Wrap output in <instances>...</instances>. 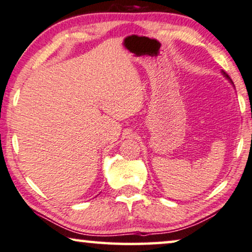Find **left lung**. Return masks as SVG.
<instances>
[{
  "instance_id": "8db88e82",
  "label": "left lung",
  "mask_w": 252,
  "mask_h": 252,
  "mask_svg": "<svg viewBox=\"0 0 252 252\" xmlns=\"http://www.w3.org/2000/svg\"><path fill=\"white\" fill-rule=\"evenodd\" d=\"M221 74H222V76H224V77H225V79H226V80H227V81H228V82L232 84V86L234 87V89H235V86H234V83H233V81H232V79H231V77H229V76L227 75V74H226V73L224 72V70H221Z\"/></svg>"
}]
</instances>
